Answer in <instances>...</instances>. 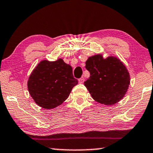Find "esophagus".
<instances>
[{"label": "esophagus", "mask_w": 153, "mask_h": 153, "mask_svg": "<svg viewBox=\"0 0 153 153\" xmlns=\"http://www.w3.org/2000/svg\"><path fill=\"white\" fill-rule=\"evenodd\" d=\"M84 81H85V79L83 78H81V79H79V83H84Z\"/></svg>", "instance_id": "obj_1"}]
</instances>
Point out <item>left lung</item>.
<instances>
[{"instance_id": "obj_1", "label": "left lung", "mask_w": 153, "mask_h": 153, "mask_svg": "<svg viewBox=\"0 0 153 153\" xmlns=\"http://www.w3.org/2000/svg\"><path fill=\"white\" fill-rule=\"evenodd\" d=\"M85 68L91 75L84 85L94 100L108 106L125 97L130 84V75L118 58L110 56L104 58L102 53L96 54L88 58Z\"/></svg>"}]
</instances>
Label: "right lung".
<instances>
[{
  "mask_svg": "<svg viewBox=\"0 0 153 153\" xmlns=\"http://www.w3.org/2000/svg\"><path fill=\"white\" fill-rule=\"evenodd\" d=\"M78 83L72 68L62 58L56 61L42 60L28 77V90L35 103L45 109L62 104Z\"/></svg>",
  "mask_w": 153,
  "mask_h": 153,
  "instance_id": "add662e5",
  "label": "right lung"
}]
</instances>
